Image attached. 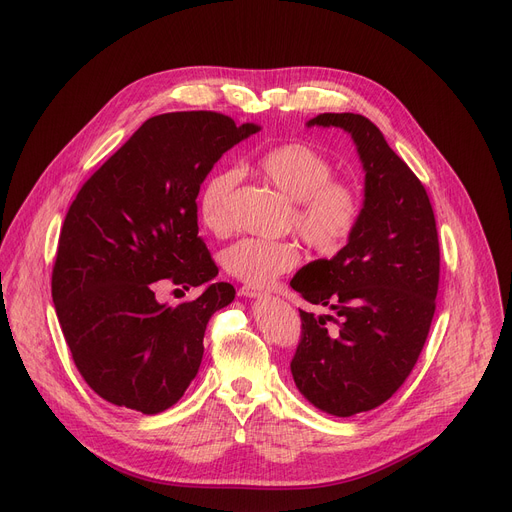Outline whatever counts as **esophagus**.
Masks as SVG:
<instances>
[{"label": "esophagus", "instance_id": "obj_1", "mask_svg": "<svg viewBox=\"0 0 512 512\" xmlns=\"http://www.w3.org/2000/svg\"><path fill=\"white\" fill-rule=\"evenodd\" d=\"M240 297H249V299H259V297H265V292H261L259 288H253V286H242L238 290Z\"/></svg>", "mask_w": 512, "mask_h": 512}]
</instances>
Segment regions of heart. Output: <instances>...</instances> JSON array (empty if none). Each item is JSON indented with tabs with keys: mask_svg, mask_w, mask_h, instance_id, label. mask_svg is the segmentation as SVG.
<instances>
[{
	"mask_svg": "<svg viewBox=\"0 0 512 512\" xmlns=\"http://www.w3.org/2000/svg\"><path fill=\"white\" fill-rule=\"evenodd\" d=\"M257 172L292 199L290 226L321 255L342 251L363 218L359 186L336 178L332 159L307 143H280L265 149ZM236 172L224 170L207 178L199 195V215L207 230L224 234L232 228L230 197ZM301 261L294 240L240 238L224 251L226 272L249 286H267Z\"/></svg>",
	"mask_w": 512,
	"mask_h": 512,
	"instance_id": "b5f03b06",
	"label": "heart"
}]
</instances>
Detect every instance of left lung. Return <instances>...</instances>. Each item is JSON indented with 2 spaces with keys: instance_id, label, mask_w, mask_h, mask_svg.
I'll return each mask as SVG.
<instances>
[{
  "instance_id": "obj_1",
  "label": "left lung",
  "mask_w": 512,
  "mask_h": 512,
  "mask_svg": "<svg viewBox=\"0 0 512 512\" xmlns=\"http://www.w3.org/2000/svg\"><path fill=\"white\" fill-rule=\"evenodd\" d=\"M307 126L351 134L365 170L363 218L332 259L290 280L311 305L290 371L301 394L336 417L371 411L413 371L432 326L440 282V242L425 186L361 114H319ZM337 326L328 333L327 321Z\"/></svg>"
}]
</instances>
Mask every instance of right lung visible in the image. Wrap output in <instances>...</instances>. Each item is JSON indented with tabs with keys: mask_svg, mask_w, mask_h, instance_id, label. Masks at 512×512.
<instances>
[{
	"mask_svg": "<svg viewBox=\"0 0 512 512\" xmlns=\"http://www.w3.org/2000/svg\"><path fill=\"white\" fill-rule=\"evenodd\" d=\"M257 130L218 112L153 116L72 201L51 297L76 369L112 405L155 415L195 380L207 321L236 294L211 282L197 195L215 161ZM164 281L210 286L168 308L154 299Z\"/></svg>",
	"mask_w": 512,
	"mask_h": 512,
	"instance_id": "add662e5",
	"label": "right lung"
}]
</instances>
